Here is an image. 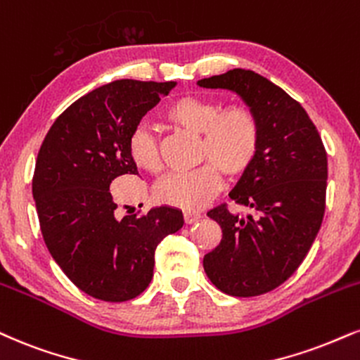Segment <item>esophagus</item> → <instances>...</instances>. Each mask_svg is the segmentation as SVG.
<instances>
[{
    "label": "esophagus",
    "mask_w": 360,
    "mask_h": 360,
    "mask_svg": "<svg viewBox=\"0 0 360 360\" xmlns=\"http://www.w3.org/2000/svg\"><path fill=\"white\" fill-rule=\"evenodd\" d=\"M183 216H184V221L188 223V224H191V223H196L198 219L201 218V213H198V211L188 210V211H184Z\"/></svg>",
    "instance_id": "obj_1"
}]
</instances>
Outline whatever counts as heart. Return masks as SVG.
Returning a JSON list of instances; mask_svg holds the SVG:
<instances>
[{
    "label": "heart",
    "mask_w": 360,
    "mask_h": 360,
    "mask_svg": "<svg viewBox=\"0 0 360 360\" xmlns=\"http://www.w3.org/2000/svg\"><path fill=\"white\" fill-rule=\"evenodd\" d=\"M172 127L199 136L198 161L206 162L191 172L169 174L154 189L158 202L181 210L205 206L221 189V172L236 181L253 167L262 147V125L257 114L243 103H221L210 97L181 95L162 109ZM129 158L149 174L162 167L158 139L139 127L129 137Z\"/></svg>",
    "instance_id": "obj_1"
}]
</instances>
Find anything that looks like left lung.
Instances as JSON below:
<instances>
[{
    "label": "left lung",
    "instance_id": "1",
    "mask_svg": "<svg viewBox=\"0 0 360 360\" xmlns=\"http://www.w3.org/2000/svg\"><path fill=\"white\" fill-rule=\"evenodd\" d=\"M198 85L236 92L262 125L258 159L229 193L251 213H231L226 205L207 211L223 238L202 259L221 292L262 295L295 274L317 236L326 213V147L304 107L258 73L235 68Z\"/></svg>",
    "mask_w": 360,
    "mask_h": 360
}]
</instances>
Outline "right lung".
<instances>
[{
    "instance_id": "add662e5",
    "label": "right lung",
    "mask_w": 360,
    "mask_h": 360,
    "mask_svg": "<svg viewBox=\"0 0 360 360\" xmlns=\"http://www.w3.org/2000/svg\"><path fill=\"white\" fill-rule=\"evenodd\" d=\"M176 82L115 80L58 115L40 147L33 199L43 240L63 274L86 295L127 302L149 287L154 253L183 228V213L154 207L117 219L110 184L137 174L129 137Z\"/></svg>"
}]
</instances>
